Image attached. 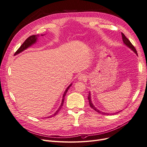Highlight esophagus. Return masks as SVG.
Returning a JSON list of instances; mask_svg holds the SVG:
<instances>
[{
    "label": "esophagus",
    "instance_id": "1",
    "mask_svg": "<svg viewBox=\"0 0 147 147\" xmlns=\"http://www.w3.org/2000/svg\"><path fill=\"white\" fill-rule=\"evenodd\" d=\"M78 80L79 81H85L86 80V76L84 74H80L79 76L78 77Z\"/></svg>",
    "mask_w": 147,
    "mask_h": 147
}]
</instances>
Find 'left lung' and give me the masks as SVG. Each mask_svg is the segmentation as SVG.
Listing matches in <instances>:
<instances>
[{
    "label": "left lung",
    "instance_id": "8db88e82",
    "mask_svg": "<svg viewBox=\"0 0 147 147\" xmlns=\"http://www.w3.org/2000/svg\"><path fill=\"white\" fill-rule=\"evenodd\" d=\"M121 35H122V38H123V42H124V44L125 45H126L127 47H129L130 49H131L134 52H135L137 55H138V53H137V51H136V49L135 48V47H134L133 46V44L131 43V42L130 41V40L128 39V38H127L125 36V35L123 34V33H121ZM88 101H89V105H90V107L92 108V109H93V110H94L95 111H96L97 112H98V113H101V114H103V115H109V114H111V115H115V114H116V113H118V112H120L121 111H119L118 112H116V113H105V112H101V111H100L99 110H98L96 107H95L94 105H93V104H92V101H91V93H90V92H89V95H88Z\"/></svg>",
    "mask_w": 147,
    "mask_h": 147
}]
</instances>
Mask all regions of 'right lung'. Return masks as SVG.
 <instances>
[{"label": "right lung", "mask_w": 147, "mask_h": 147, "mask_svg": "<svg viewBox=\"0 0 147 147\" xmlns=\"http://www.w3.org/2000/svg\"><path fill=\"white\" fill-rule=\"evenodd\" d=\"M41 35L42 36V35ZM38 36V35H31V36H30L29 37H28V38H27V39H26V40H25V41L22 44V45L20 47V48H19V49L17 50V52L15 53L14 55H17V54H18V53H20V52H23V50H26L27 48H28L29 47H30L31 45H32L33 44L35 43L36 41V40H37V36ZM71 85H72V84H70V85L68 86V88L66 89V90L65 91L64 94H63V97H62V102H61V106H60L59 107V109L55 112V113L53 115H51V116H50V117H47V118H50V117L51 118V117H52L56 115V114H58V113L59 112V110L61 109V108H62V106H63V102H64V98H65V95H66V94H67V91H68V90L69 88L71 86Z\"/></svg>", "instance_id": "obj_1"}]
</instances>
